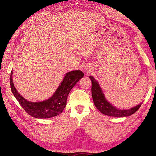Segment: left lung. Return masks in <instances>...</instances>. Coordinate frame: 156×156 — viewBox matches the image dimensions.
Listing matches in <instances>:
<instances>
[{
    "label": "left lung",
    "instance_id": "8db88e82",
    "mask_svg": "<svg viewBox=\"0 0 156 156\" xmlns=\"http://www.w3.org/2000/svg\"><path fill=\"white\" fill-rule=\"evenodd\" d=\"M89 78L92 81L91 91L94 104L98 110L102 114L115 117H128L135 113L140 108L141 104L129 110H119L116 108L106 100L97 81L91 76Z\"/></svg>",
    "mask_w": 156,
    "mask_h": 156
}]
</instances>
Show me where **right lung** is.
Instances as JSON below:
<instances>
[{"label":"right lung","mask_w":156,"mask_h":156,"mask_svg":"<svg viewBox=\"0 0 156 156\" xmlns=\"http://www.w3.org/2000/svg\"><path fill=\"white\" fill-rule=\"evenodd\" d=\"M12 71L10 76V85L12 94L26 112L37 119L51 118L60 114L66 106L69 91L84 76V73L80 70H73L67 73L57 90L50 98L43 102H32L25 100L16 91L12 82Z\"/></svg>","instance_id":"add662e5"}]
</instances>
